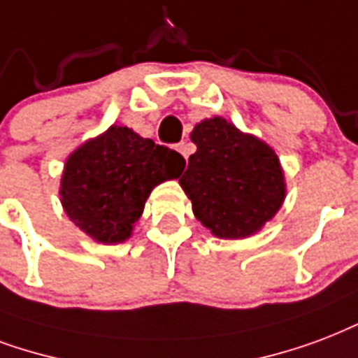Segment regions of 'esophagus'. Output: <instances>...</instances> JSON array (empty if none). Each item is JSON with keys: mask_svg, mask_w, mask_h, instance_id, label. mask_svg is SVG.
I'll return each mask as SVG.
<instances>
[{"mask_svg": "<svg viewBox=\"0 0 358 358\" xmlns=\"http://www.w3.org/2000/svg\"><path fill=\"white\" fill-rule=\"evenodd\" d=\"M180 152V154L184 155L185 159H187V157H189V154H191V144H187V143H180L178 144V148H176Z\"/></svg>", "mask_w": 358, "mask_h": 358, "instance_id": "34e87169", "label": "esophagus"}]
</instances>
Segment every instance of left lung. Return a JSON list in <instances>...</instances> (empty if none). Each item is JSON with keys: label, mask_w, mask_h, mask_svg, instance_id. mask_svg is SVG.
Returning <instances> with one entry per match:
<instances>
[{"label": "left lung", "mask_w": 358, "mask_h": 358, "mask_svg": "<svg viewBox=\"0 0 358 358\" xmlns=\"http://www.w3.org/2000/svg\"><path fill=\"white\" fill-rule=\"evenodd\" d=\"M189 136L197 152L189 155L180 185L195 217L217 238L257 234L287 195L276 152L222 116L199 122Z\"/></svg>", "instance_id": "obj_1"}]
</instances>
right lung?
Masks as SVG:
<instances>
[{
  "instance_id": "right-lung-1",
  "label": "right lung",
  "mask_w": 358,
  "mask_h": 358,
  "mask_svg": "<svg viewBox=\"0 0 358 358\" xmlns=\"http://www.w3.org/2000/svg\"><path fill=\"white\" fill-rule=\"evenodd\" d=\"M185 159L125 125H110L71 152L59 201L71 222L99 244L131 238L155 185L178 178Z\"/></svg>"
}]
</instances>
